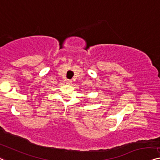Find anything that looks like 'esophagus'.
<instances>
[{
    "label": "esophagus",
    "instance_id": "34e87169",
    "mask_svg": "<svg viewBox=\"0 0 160 160\" xmlns=\"http://www.w3.org/2000/svg\"><path fill=\"white\" fill-rule=\"evenodd\" d=\"M66 83H67V84H68V85H70L71 83H72V80H67Z\"/></svg>",
    "mask_w": 160,
    "mask_h": 160
}]
</instances>
